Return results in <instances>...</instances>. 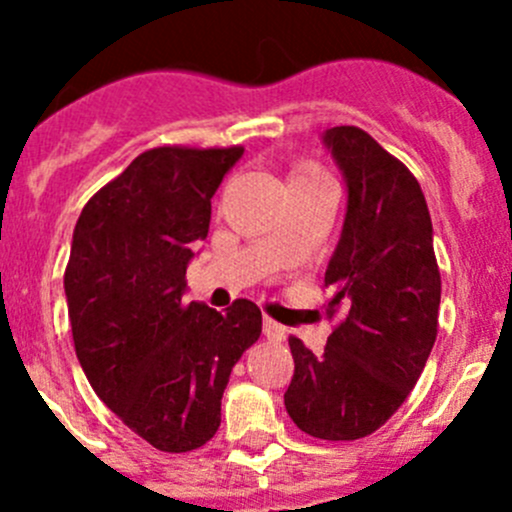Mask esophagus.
Listing matches in <instances>:
<instances>
[{
    "mask_svg": "<svg viewBox=\"0 0 512 512\" xmlns=\"http://www.w3.org/2000/svg\"><path fill=\"white\" fill-rule=\"evenodd\" d=\"M262 334H265L270 342H282V339H285V334H287V329L282 327L280 322H275V319L265 317V322H262Z\"/></svg>",
    "mask_w": 512,
    "mask_h": 512,
    "instance_id": "34e87169",
    "label": "esophagus"
}]
</instances>
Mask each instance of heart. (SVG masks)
Returning a JSON list of instances; mask_svg holds the SVG:
<instances>
[{"mask_svg":"<svg viewBox=\"0 0 512 512\" xmlns=\"http://www.w3.org/2000/svg\"><path fill=\"white\" fill-rule=\"evenodd\" d=\"M304 178H324V175L319 173L317 165H312V163H299V165H294L292 180H304Z\"/></svg>","mask_w":512,"mask_h":512,"instance_id":"1","label":"heart"}]
</instances>
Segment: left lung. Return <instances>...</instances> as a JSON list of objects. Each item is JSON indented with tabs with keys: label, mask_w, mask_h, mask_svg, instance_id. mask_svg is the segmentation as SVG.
Masks as SVG:
<instances>
[{
	"label": "left lung",
	"mask_w": 512,
	"mask_h": 512,
	"mask_svg": "<svg viewBox=\"0 0 512 512\" xmlns=\"http://www.w3.org/2000/svg\"><path fill=\"white\" fill-rule=\"evenodd\" d=\"M322 143L347 185V213L324 272L327 314L344 319L322 354L289 339V418L324 441H354L396 414L426 366L438 332L441 275L421 185L401 160L354 126Z\"/></svg>",
	"instance_id": "left-lung-1"
}]
</instances>
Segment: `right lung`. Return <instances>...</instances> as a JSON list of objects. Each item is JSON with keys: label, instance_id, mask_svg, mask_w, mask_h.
<instances>
[{"label": "right lung", "instance_id": "obj_1", "mask_svg": "<svg viewBox=\"0 0 512 512\" xmlns=\"http://www.w3.org/2000/svg\"><path fill=\"white\" fill-rule=\"evenodd\" d=\"M242 153H141L74 227L64 292L76 356L98 399L158 451H195L215 436L232 366L262 332L250 299L225 312L183 302L210 200Z\"/></svg>", "mask_w": 512, "mask_h": 512}]
</instances>
